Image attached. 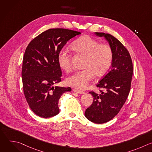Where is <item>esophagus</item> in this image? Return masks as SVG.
Segmentation results:
<instances>
[{"label":"esophagus","mask_w":152,"mask_h":152,"mask_svg":"<svg viewBox=\"0 0 152 152\" xmlns=\"http://www.w3.org/2000/svg\"><path fill=\"white\" fill-rule=\"evenodd\" d=\"M73 91L74 92L77 93H79V94H85V93L84 91H83L79 90H76V89H73Z\"/></svg>","instance_id":"esophagus-1"}]
</instances>
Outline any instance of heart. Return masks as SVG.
Returning a JSON list of instances; mask_svg holds the SVG:
<instances>
[{
    "label": "heart",
    "mask_w": 152,
    "mask_h": 152,
    "mask_svg": "<svg viewBox=\"0 0 152 152\" xmlns=\"http://www.w3.org/2000/svg\"><path fill=\"white\" fill-rule=\"evenodd\" d=\"M72 51L77 55L84 56L83 70L75 72L69 76L66 83L77 89H85L95 77L104 76L111 68L113 59L112 48L107 44H100L96 39L84 35L75 39L70 45ZM72 56L66 49L58 53L57 60L61 69L67 72L72 69Z\"/></svg>",
    "instance_id": "obj_1"
}]
</instances>
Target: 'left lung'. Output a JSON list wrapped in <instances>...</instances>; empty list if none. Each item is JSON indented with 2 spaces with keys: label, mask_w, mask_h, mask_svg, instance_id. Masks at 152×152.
Here are the masks:
<instances>
[{
  "label": "left lung",
  "mask_w": 152,
  "mask_h": 152,
  "mask_svg": "<svg viewBox=\"0 0 152 152\" xmlns=\"http://www.w3.org/2000/svg\"><path fill=\"white\" fill-rule=\"evenodd\" d=\"M104 37L113 50L111 68L96 85L100 94L90 92L94 97L92 104L86 110L85 117L90 121L102 124L112 120L120 112L131 90L133 75L132 59L127 49L114 36L103 32H95Z\"/></svg>",
  "instance_id": "left-lung-1"
}]
</instances>
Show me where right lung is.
Listing matches in <instances>:
<instances>
[{
	"label": "right lung",
	"mask_w": 152,
	"mask_h": 152,
	"mask_svg": "<svg viewBox=\"0 0 152 152\" xmlns=\"http://www.w3.org/2000/svg\"><path fill=\"white\" fill-rule=\"evenodd\" d=\"M80 34L70 29H49L33 39L26 49L21 71L23 92L31 110L40 117L57 115L59 99L72 90L53 86L62 76L57 56L69 40Z\"/></svg>",
	"instance_id": "right-lung-1"
}]
</instances>
